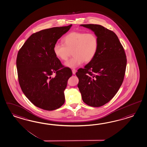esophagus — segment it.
I'll return each mask as SVG.
<instances>
[{
  "label": "esophagus",
  "mask_w": 147,
  "mask_h": 147,
  "mask_svg": "<svg viewBox=\"0 0 147 147\" xmlns=\"http://www.w3.org/2000/svg\"><path fill=\"white\" fill-rule=\"evenodd\" d=\"M72 74H73L74 75H75L76 74V70L75 69H72Z\"/></svg>",
  "instance_id": "1"
}]
</instances>
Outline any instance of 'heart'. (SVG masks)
Listing matches in <instances>:
<instances>
[{
    "instance_id": "1",
    "label": "heart",
    "mask_w": 147,
    "mask_h": 147,
    "mask_svg": "<svg viewBox=\"0 0 147 147\" xmlns=\"http://www.w3.org/2000/svg\"><path fill=\"white\" fill-rule=\"evenodd\" d=\"M62 43H56L53 51L56 57L61 60L67 61L72 52L74 57L65 63V66L74 69L83 63H88L96 55L98 49V40L93 33L71 32L62 39Z\"/></svg>"
}]
</instances>
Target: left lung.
I'll list each match as a JSON object with an SVG mask.
<instances>
[{
  "instance_id": "obj_1",
  "label": "left lung",
  "mask_w": 147,
  "mask_h": 147,
  "mask_svg": "<svg viewBox=\"0 0 147 147\" xmlns=\"http://www.w3.org/2000/svg\"><path fill=\"white\" fill-rule=\"evenodd\" d=\"M93 31L98 40L95 57L76 72L78 87L87 105L99 107L110 101L121 86L126 67L124 49L113 31L98 24H81Z\"/></svg>"
}]
</instances>
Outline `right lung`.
Listing matches in <instances>:
<instances>
[{"instance_id": "1", "label": "right lung", "mask_w": 147, "mask_h": 147, "mask_svg": "<svg viewBox=\"0 0 147 147\" xmlns=\"http://www.w3.org/2000/svg\"><path fill=\"white\" fill-rule=\"evenodd\" d=\"M71 26L54 27L32 34L18 54L20 85L26 98L39 108L51 111L64 104V90L72 72L61 64L53 47ZM53 73L56 75L52 78Z\"/></svg>"}]
</instances>
